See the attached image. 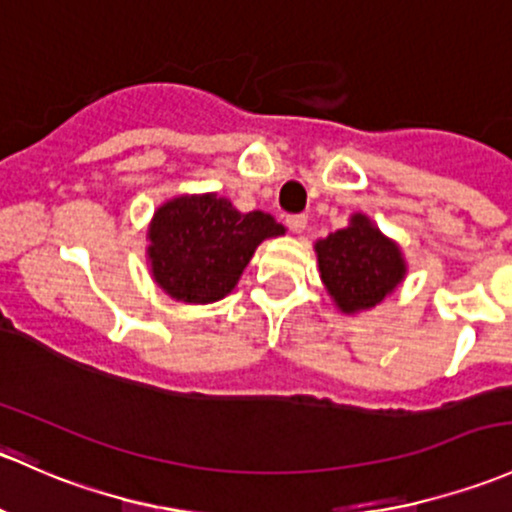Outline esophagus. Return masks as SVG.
<instances>
[{
	"instance_id": "1",
	"label": "esophagus",
	"mask_w": 512,
	"mask_h": 512,
	"mask_svg": "<svg viewBox=\"0 0 512 512\" xmlns=\"http://www.w3.org/2000/svg\"><path fill=\"white\" fill-rule=\"evenodd\" d=\"M306 215L304 213H297V215H287V228L292 230V233H304L306 228Z\"/></svg>"
}]
</instances>
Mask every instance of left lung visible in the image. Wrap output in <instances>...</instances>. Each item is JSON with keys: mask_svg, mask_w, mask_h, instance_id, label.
Masks as SVG:
<instances>
[{"mask_svg": "<svg viewBox=\"0 0 512 512\" xmlns=\"http://www.w3.org/2000/svg\"><path fill=\"white\" fill-rule=\"evenodd\" d=\"M316 255L328 294L346 314L380 304L405 277L400 247L365 215L316 242Z\"/></svg>", "mask_w": 512, "mask_h": 512, "instance_id": "obj_1", "label": "left lung"}]
</instances>
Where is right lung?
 Segmentation results:
<instances>
[{"mask_svg": "<svg viewBox=\"0 0 512 512\" xmlns=\"http://www.w3.org/2000/svg\"><path fill=\"white\" fill-rule=\"evenodd\" d=\"M282 233L272 215L240 213L215 193L174 198L149 228L154 279L176 301L211 304L233 292L255 247Z\"/></svg>", "mask_w": 512, "mask_h": 512, "instance_id": "add662e5", "label": "right lung"}]
</instances>
